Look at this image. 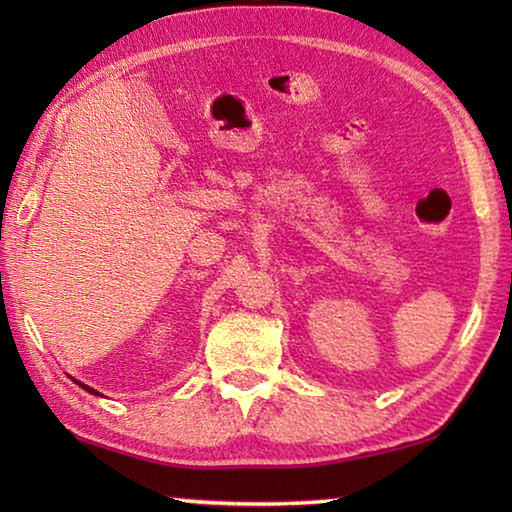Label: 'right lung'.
<instances>
[{
  "instance_id": "add662e5",
  "label": "right lung",
  "mask_w": 512,
  "mask_h": 512,
  "mask_svg": "<svg viewBox=\"0 0 512 512\" xmlns=\"http://www.w3.org/2000/svg\"><path fill=\"white\" fill-rule=\"evenodd\" d=\"M76 384H79V386H83V388H85V391H88V393H94V395H99L97 391H94V388H90V386H85V384H81V381H76Z\"/></svg>"
}]
</instances>
